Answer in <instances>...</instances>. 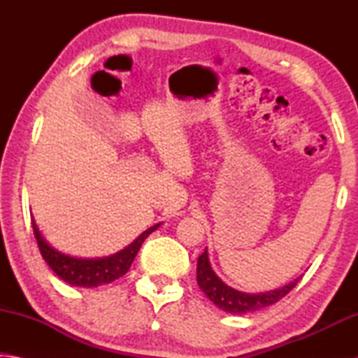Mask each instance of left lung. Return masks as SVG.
Wrapping results in <instances>:
<instances>
[{"mask_svg":"<svg viewBox=\"0 0 358 358\" xmlns=\"http://www.w3.org/2000/svg\"><path fill=\"white\" fill-rule=\"evenodd\" d=\"M300 280L301 278H296L294 282L287 284V286L276 290H270V292L265 294H245L226 286V284L216 276L215 271L211 270L207 250H205L197 259L199 287L203 290L205 295H207L217 308H221V310L226 313L245 314L273 305V303L280 301L282 296H286Z\"/></svg>","mask_w":358,"mask_h":358,"instance_id":"8db88e82","label":"left lung"}]
</instances>
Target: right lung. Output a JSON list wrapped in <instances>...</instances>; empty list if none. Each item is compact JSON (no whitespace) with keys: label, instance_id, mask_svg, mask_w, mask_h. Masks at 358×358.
<instances>
[{"label":"right lung","instance_id":"add662e5","mask_svg":"<svg viewBox=\"0 0 358 358\" xmlns=\"http://www.w3.org/2000/svg\"><path fill=\"white\" fill-rule=\"evenodd\" d=\"M33 222V232L36 241H38L39 251L44 257L48 266L55 271V273L62 278L63 281L72 284V286L80 287H98L102 284H108L115 280H118L123 275L128 273L131 264L134 262V257L137 256L138 250L143 243V240L148 235L159 227V224L150 227L148 230L138 237L136 241L126 248V250L113 254L110 257L104 259H76L64 256V254L58 252L47 245V241L42 238L38 226H36L34 220Z\"/></svg>","mask_w":358,"mask_h":358}]
</instances>
